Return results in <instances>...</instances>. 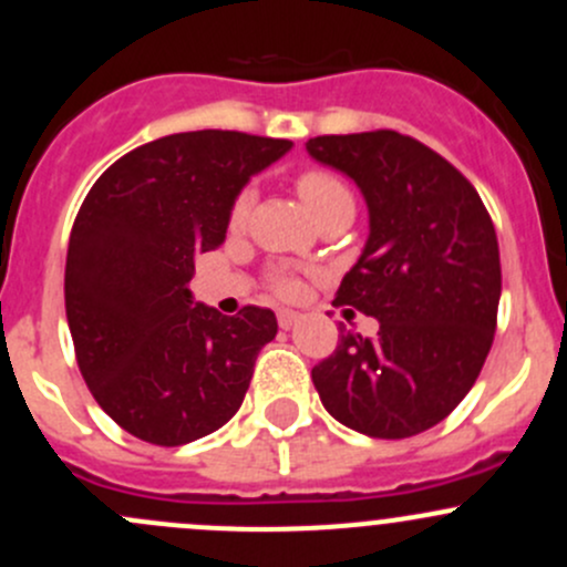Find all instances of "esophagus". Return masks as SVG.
I'll list each match as a JSON object with an SVG mask.
<instances>
[{
    "label": "esophagus",
    "instance_id": "obj_1",
    "mask_svg": "<svg viewBox=\"0 0 567 567\" xmlns=\"http://www.w3.org/2000/svg\"><path fill=\"white\" fill-rule=\"evenodd\" d=\"M277 320H279V329L288 331V329H293L296 323H299V312L282 310V312H279V316H277Z\"/></svg>",
    "mask_w": 567,
    "mask_h": 567
}]
</instances>
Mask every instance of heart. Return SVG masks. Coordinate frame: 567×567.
Instances as JSON below:
<instances>
[{"label":"heart","instance_id":"obj_1","mask_svg":"<svg viewBox=\"0 0 567 567\" xmlns=\"http://www.w3.org/2000/svg\"><path fill=\"white\" fill-rule=\"evenodd\" d=\"M296 192H299L301 203L310 208L312 216H320L326 208H331V205L337 203H351V192L346 188V183L331 173H323V169H307V173H301L299 181H296ZM249 208H251V192H241L236 203H233L230 225L241 227L244 221H247ZM277 290L285 296H293L296 290H299V282L290 277H279Z\"/></svg>","mask_w":567,"mask_h":567}]
</instances>
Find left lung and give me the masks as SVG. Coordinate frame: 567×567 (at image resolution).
<instances>
[{"mask_svg": "<svg viewBox=\"0 0 567 567\" xmlns=\"http://www.w3.org/2000/svg\"><path fill=\"white\" fill-rule=\"evenodd\" d=\"M307 153L362 192L370 233L337 305L379 320L373 340L342 326L312 384L351 431L416 436L466 398L494 342L502 268L491 216L453 164L398 131L316 136Z\"/></svg>", "mask_w": 567, "mask_h": 567, "instance_id": "left-lung-1", "label": "left lung"}]
</instances>
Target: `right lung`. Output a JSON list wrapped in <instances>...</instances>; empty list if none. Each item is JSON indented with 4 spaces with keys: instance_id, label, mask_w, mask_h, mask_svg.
Here are the masks:
<instances>
[{
    "instance_id": "right-lung-1",
    "label": "right lung",
    "mask_w": 567,
    "mask_h": 567,
    "mask_svg": "<svg viewBox=\"0 0 567 567\" xmlns=\"http://www.w3.org/2000/svg\"><path fill=\"white\" fill-rule=\"evenodd\" d=\"M293 147L241 131H186L125 153L73 221L65 312L101 409L142 442L177 447L219 431L244 403L277 316L236 318L194 301V257L225 244L249 177Z\"/></svg>"
}]
</instances>
